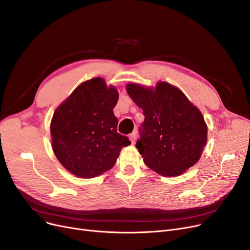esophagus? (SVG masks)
<instances>
[{
  "instance_id": "esophagus-1",
  "label": "esophagus",
  "mask_w": 250,
  "mask_h": 250,
  "mask_svg": "<svg viewBox=\"0 0 250 250\" xmlns=\"http://www.w3.org/2000/svg\"><path fill=\"white\" fill-rule=\"evenodd\" d=\"M128 138H129L130 142H132V144H135V142H136V139H137V133H136V132L132 133V134H130V135L128 136Z\"/></svg>"
}]
</instances>
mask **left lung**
Returning a JSON list of instances; mask_svg holds the SVG:
<instances>
[{
	"label": "left lung",
	"instance_id": "1",
	"mask_svg": "<svg viewBox=\"0 0 250 250\" xmlns=\"http://www.w3.org/2000/svg\"><path fill=\"white\" fill-rule=\"evenodd\" d=\"M127 94L145 116L136 147L144 162L163 176L180 175L199 161L207 143L201 111L169 83L156 88L127 84Z\"/></svg>",
	"mask_w": 250,
	"mask_h": 250
}]
</instances>
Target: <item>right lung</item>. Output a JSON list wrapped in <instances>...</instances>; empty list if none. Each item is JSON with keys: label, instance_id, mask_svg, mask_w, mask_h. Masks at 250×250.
Wrapping results in <instances>:
<instances>
[{"label": "right lung", "instance_id": "add662e5", "mask_svg": "<svg viewBox=\"0 0 250 250\" xmlns=\"http://www.w3.org/2000/svg\"><path fill=\"white\" fill-rule=\"evenodd\" d=\"M117 90L101 78L78 86L54 113L52 150L62 165L78 177L92 178L107 171L130 142L117 133L113 108Z\"/></svg>", "mask_w": 250, "mask_h": 250}]
</instances>
